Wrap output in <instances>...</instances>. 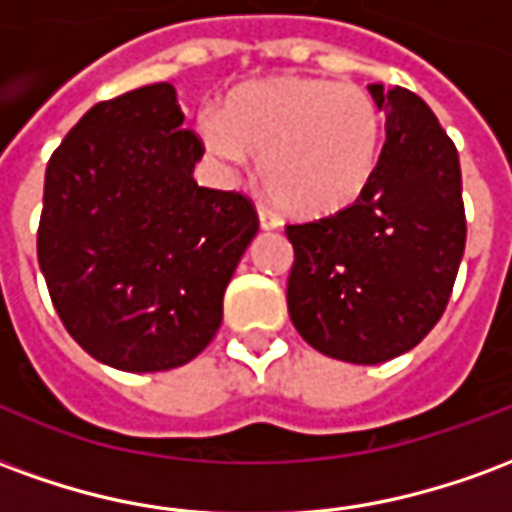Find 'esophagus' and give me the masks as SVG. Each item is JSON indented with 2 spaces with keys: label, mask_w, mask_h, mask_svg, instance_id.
Returning <instances> with one entry per match:
<instances>
[{
  "label": "esophagus",
  "mask_w": 512,
  "mask_h": 512,
  "mask_svg": "<svg viewBox=\"0 0 512 512\" xmlns=\"http://www.w3.org/2000/svg\"><path fill=\"white\" fill-rule=\"evenodd\" d=\"M257 219H260V227H263V230H277V227H282L277 213H271L268 208H257Z\"/></svg>",
  "instance_id": "obj_1"
}]
</instances>
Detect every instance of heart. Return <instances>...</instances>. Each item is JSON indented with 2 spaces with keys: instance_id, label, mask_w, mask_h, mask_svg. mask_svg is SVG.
<instances>
[{
  "instance_id": "1",
  "label": "heart",
  "mask_w": 512,
  "mask_h": 512,
  "mask_svg": "<svg viewBox=\"0 0 512 512\" xmlns=\"http://www.w3.org/2000/svg\"><path fill=\"white\" fill-rule=\"evenodd\" d=\"M208 156L244 169L260 156L268 197L299 216H329L354 205L376 175L384 117L356 84L277 76L235 87L219 115L200 117Z\"/></svg>"
}]
</instances>
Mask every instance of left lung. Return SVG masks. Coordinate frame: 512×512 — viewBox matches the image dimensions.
<instances>
[{
    "label": "left lung",
    "mask_w": 512,
    "mask_h": 512,
    "mask_svg": "<svg viewBox=\"0 0 512 512\" xmlns=\"http://www.w3.org/2000/svg\"><path fill=\"white\" fill-rule=\"evenodd\" d=\"M367 90L386 117L370 186L351 208L285 230L296 252L290 321L315 351L351 365H381L422 343L466 246L452 139L411 90Z\"/></svg>",
    "instance_id": "obj_1"
}]
</instances>
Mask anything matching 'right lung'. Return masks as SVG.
<instances>
[{
    "label": "right lung",
    "instance_id": "1",
    "mask_svg": "<svg viewBox=\"0 0 512 512\" xmlns=\"http://www.w3.org/2000/svg\"><path fill=\"white\" fill-rule=\"evenodd\" d=\"M175 87L95 104L46 167L38 263L87 354L126 373L191 362L222 326L224 290L257 235L238 191L197 186L202 142Z\"/></svg>",
    "mask_w": 512,
    "mask_h": 512
}]
</instances>
